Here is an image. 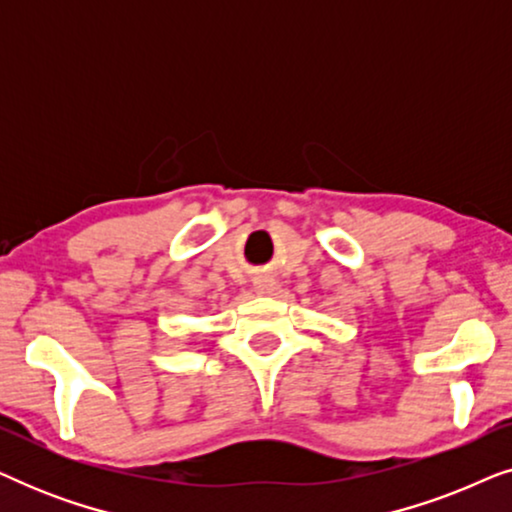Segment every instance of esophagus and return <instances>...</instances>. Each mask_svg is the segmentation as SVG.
Instances as JSON below:
<instances>
[{
  "label": "esophagus",
  "instance_id": "1",
  "mask_svg": "<svg viewBox=\"0 0 512 512\" xmlns=\"http://www.w3.org/2000/svg\"><path fill=\"white\" fill-rule=\"evenodd\" d=\"M254 289H256L258 296H272V293L277 291V282H275V279H270V277H258L254 282Z\"/></svg>",
  "mask_w": 512,
  "mask_h": 512
}]
</instances>
